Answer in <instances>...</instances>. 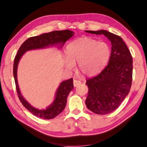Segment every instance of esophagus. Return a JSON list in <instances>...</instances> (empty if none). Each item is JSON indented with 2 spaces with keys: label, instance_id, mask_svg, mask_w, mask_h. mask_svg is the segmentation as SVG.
Wrapping results in <instances>:
<instances>
[{
  "label": "esophagus",
  "instance_id": "obj_1",
  "mask_svg": "<svg viewBox=\"0 0 147 147\" xmlns=\"http://www.w3.org/2000/svg\"><path fill=\"white\" fill-rule=\"evenodd\" d=\"M81 83H82L81 81L77 80H74V81H73V85H74V87H76L77 86L80 85V84Z\"/></svg>",
  "mask_w": 147,
  "mask_h": 147
}]
</instances>
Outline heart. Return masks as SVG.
I'll return each instance as SVG.
<instances>
[{"label":"heart","instance_id":"heart-1","mask_svg":"<svg viewBox=\"0 0 147 147\" xmlns=\"http://www.w3.org/2000/svg\"><path fill=\"white\" fill-rule=\"evenodd\" d=\"M111 54L108 44L88 37L76 39L67 47L66 67L73 69L78 63V70L85 76H93L105 66Z\"/></svg>","mask_w":147,"mask_h":147}]
</instances>
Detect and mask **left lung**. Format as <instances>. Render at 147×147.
I'll return each instance as SVG.
<instances>
[{
    "label": "left lung",
    "mask_w": 147,
    "mask_h": 147,
    "mask_svg": "<svg viewBox=\"0 0 147 147\" xmlns=\"http://www.w3.org/2000/svg\"><path fill=\"white\" fill-rule=\"evenodd\" d=\"M88 33L103 34L111 43L108 65L98 75L86 80L88 108L98 115H105L118 108L130 92L132 81V57L120 36L106 30H86Z\"/></svg>",
    "instance_id": "1"
}]
</instances>
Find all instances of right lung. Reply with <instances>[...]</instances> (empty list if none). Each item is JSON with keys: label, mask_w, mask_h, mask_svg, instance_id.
Returning a JSON list of instances; mask_svg holds the SVG:
<instances>
[{"label": "right lung", "mask_w": 147, "mask_h": 147, "mask_svg": "<svg viewBox=\"0 0 147 147\" xmlns=\"http://www.w3.org/2000/svg\"><path fill=\"white\" fill-rule=\"evenodd\" d=\"M74 36L73 31L65 30L61 31H53L39 35L38 36L31 37L24 42L20 47L17 54L15 58L13 63V76L16 82L17 93L20 101L23 105L29 111L36 117L44 119H51L56 117L65 108L67 98L70 92L73 90V79L70 78L67 80L63 81L59 84V86L56 91L55 99L52 104L45 109H38L32 107L25 99L23 98L19 90L18 82L17 78V67L20 59L24 53L30 50L43 49L45 47L60 44V48L63 45L66 41Z\"/></svg>", "instance_id": "1"}]
</instances>
